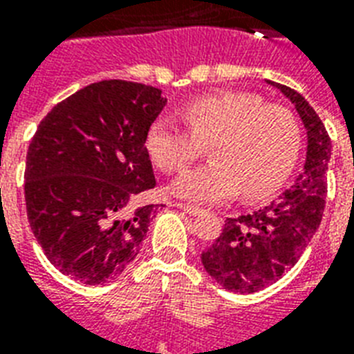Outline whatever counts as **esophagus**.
<instances>
[{
  "instance_id": "esophagus-1",
  "label": "esophagus",
  "mask_w": 354,
  "mask_h": 354,
  "mask_svg": "<svg viewBox=\"0 0 354 354\" xmlns=\"http://www.w3.org/2000/svg\"><path fill=\"white\" fill-rule=\"evenodd\" d=\"M176 205L183 211V213H187V215L191 216H196L200 215V213H204V209H200V207H196V205H189V204H176Z\"/></svg>"
}]
</instances>
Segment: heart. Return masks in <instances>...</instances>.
I'll return each instance as SVG.
<instances>
[{"label": "heart", "instance_id": "heart-1", "mask_svg": "<svg viewBox=\"0 0 354 354\" xmlns=\"http://www.w3.org/2000/svg\"><path fill=\"white\" fill-rule=\"evenodd\" d=\"M182 115L191 131L172 119H158L145 138L150 160L167 174L182 172L211 143L215 161L183 172L172 183L182 198L211 204L239 191L246 198H263L296 165L301 130L285 108L263 104L242 91H221L187 101Z\"/></svg>", "mask_w": 354, "mask_h": 354}]
</instances>
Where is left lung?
Instances as JSON below:
<instances>
[{"label": "left lung", "instance_id": "left-lung-1", "mask_svg": "<svg viewBox=\"0 0 354 354\" xmlns=\"http://www.w3.org/2000/svg\"><path fill=\"white\" fill-rule=\"evenodd\" d=\"M268 84L290 99L307 128V160L290 187L250 215L226 218L218 239L202 252L205 272L239 294L263 290L297 263L319 227L327 196L330 138L324 122L296 90Z\"/></svg>", "mask_w": 354, "mask_h": 354}]
</instances>
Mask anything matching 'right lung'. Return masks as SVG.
<instances>
[{"instance_id": "obj_1", "label": "right lung", "mask_w": 354, "mask_h": 354, "mask_svg": "<svg viewBox=\"0 0 354 354\" xmlns=\"http://www.w3.org/2000/svg\"><path fill=\"white\" fill-rule=\"evenodd\" d=\"M167 99L161 90L101 80L47 113L27 150V218L64 275L102 285L138 257L156 185L145 138Z\"/></svg>"}]
</instances>
